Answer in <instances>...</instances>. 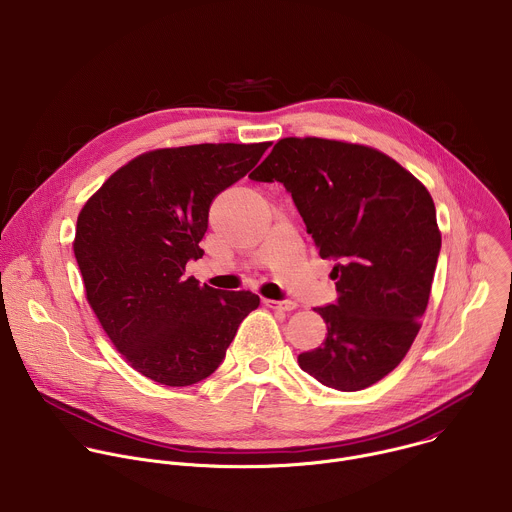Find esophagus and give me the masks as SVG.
Here are the masks:
<instances>
[{
  "label": "esophagus",
  "mask_w": 512,
  "mask_h": 512,
  "mask_svg": "<svg viewBox=\"0 0 512 512\" xmlns=\"http://www.w3.org/2000/svg\"><path fill=\"white\" fill-rule=\"evenodd\" d=\"M263 303L271 309H283V311H293L297 307V301H275V299H263Z\"/></svg>",
  "instance_id": "1"
}]
</instances>
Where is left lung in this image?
<instances>
[{
	"label": "left lung",
	"instance_id": "8db88e82",
	"mask_svg": "<svg viewBox=\"0 0 512 512\" xmlns=\"http://www.w3.org/2000/svg\"><path fill=\"white\" fill-rule=\"evenodd\" d=\"M291 193L337 303L315 307L323 344L297 364L327 388L364 390L408 354L426 311L442 235L428 189L388 154L315 136L281 138L249 175Z\"/></svg>",
	"mask_w": 512,
	"mask_h": 512
}]
</instances>
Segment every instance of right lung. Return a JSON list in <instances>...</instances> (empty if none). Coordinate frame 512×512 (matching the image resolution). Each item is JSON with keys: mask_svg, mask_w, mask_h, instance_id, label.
<instances>
[{"mask_svg": "<svg viewBox=\"0 0 512 512\" xmlns=\"http://www.w3.org/2000/svg\"><path fill=\"white\" fill-rule=\"evenodd\" d=\"M271 142L191 144L138 154L86 201L74 255L86 299L122 358L164 386L209 378L239 323L259 307L251 291H219L185 277L201 259L213 199L243 179Z\"/></svg>", "mask_w": 512, "mask_h": 512, "instance_id": "right-lung-1", "label": "right lung"}]
</instances>
